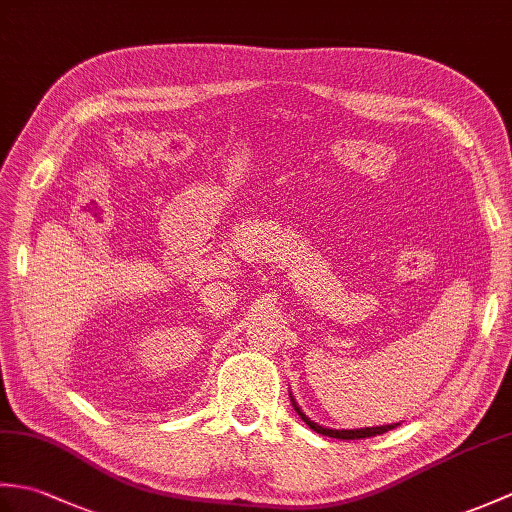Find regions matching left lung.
Returning <instances> with one entry per match:
<instances>
[{"instance_id": "1", "label": "left lung", "mask_w": 512, "mask_h": 512, "mask_svg": "<svg viewBox=\"0 0 512 512\" xmlns=\"http://www.w3.org/2000/svg\"><path fill=\"white\" fill-rule=\"evenodd\" d=\"M290 402H292V407H295V411L301 416V420L306 422L312 431L321 433V436L336 438V440H363V438H374V436H380V433H387L389 429H396V427H398V424L394 422V424H383V427H365V429H341V431H339V429H325V427H321V424L312 422V420L306 416V413L301 411V407L297 405V400L292 398V394H290Z\"/></svg>"}]
</instances>
